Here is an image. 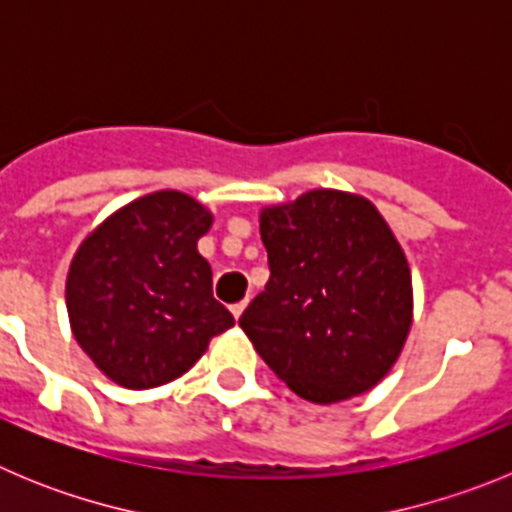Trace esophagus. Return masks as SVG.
<instances>
[{
  "label": "esophagus",
  "instance_id": "1",
  "mask_svg": "<svg viewBox=\"0 0 512 512\" xmlns=\"http://www.w3.org/2000/svg\"><path fill=\"white\" fill-rule=\"evenodd\" d=\"M243 310H246V300H243V302H235V305L230 307V312H233V318H235V320L241 318Z\"/></svg>",
  "mask_w": 512,
  "mask_h": 512
}]
</instances>
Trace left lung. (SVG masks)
<instances>
[{
    "mask_svg": "<svg viewBox=\"0 0 512 512\" xmlns=\"http://www.w3.org/2000/svg\"><path fill=\"white\" fill-rule=\"evenodd\" d=\"M271 277L238 325L295 395L330 405L384 379L413 325V277L382 212L361 194L310 189L264 207Z\"/></svg>",
    "mask_w": 512,
    "mask_h": 512,
    "instance_id": "1",
    "label": "left lung"
}]
</instances>
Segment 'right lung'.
<instances>
[{"instance_id":"right-lung-1","label":"right lung","mask_w":512,"mask_h":512,"mask_svg":"<svg viewBox=\"0 0 512 512\" xmlns=\"http://www.w3.org/2000/svg\"><path fill=\"white\" fill-rule=\"evenodd\" d=\"M212 212L176 189L112 212L76 248L66 277L71 333L99 372L151 390L189 372L233 328L197 251Z\"/></svg>"}]
</instances>
